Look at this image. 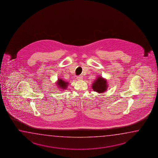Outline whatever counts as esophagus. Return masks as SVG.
Returning a JSON list of instances; mask_svg holds the SVG:
<instances>
[{
    "mask_svg": "<svg viewBox=\"0 0 158 158\" xmlns=\"http://www.w3.org/2000/svg\"><path fill=\"white\" fill-rule=\"evenodd\" d=\"M82 78H83V77L82 76H79L77 77V79L78 80H82Z\"/></svg>",
    "mask_w": 158,
    "mask_h": 158,
    "instance_id": "34e87169",
    "label": "esophagus"
}]
</instances>
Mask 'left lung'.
I'll use <instances>...</instances> for the list:
<instances>
[{"label":"left lung","mask_w":158,"mask_h":158,"mask_svg":"<svg viewBox=\"0 0 158 158\" xmlns=\"http://www.w3.org/2000/svg\"><path fill=\"white\" fill-rule=\"evenodd\" d=\"M107 80L101 76H98L92 84L93 89L98 93H104L107 90Z\"/></svg>","instance_id":"8db88e82"}]
</instances>
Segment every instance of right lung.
Masks as SVG:
<instances>
[{
    "label": "right lung",
    "mask_w": 158,
    "mask_h": 158,
    "mask_svg": "<svg viewBox=\"0 0 158 158\" xmlns=\"http://www.w3.org/2000/svg\"><path fill=\"white\" fill-rule=\"evenodd\" d=\"M56 85H57V87H59L60 89H61L62 90H64L67 88L68 82L61 79V78H59L57 82H56Z\"/></svg>",
    "instance_id": "right-lung-1"
}]
</instances>
